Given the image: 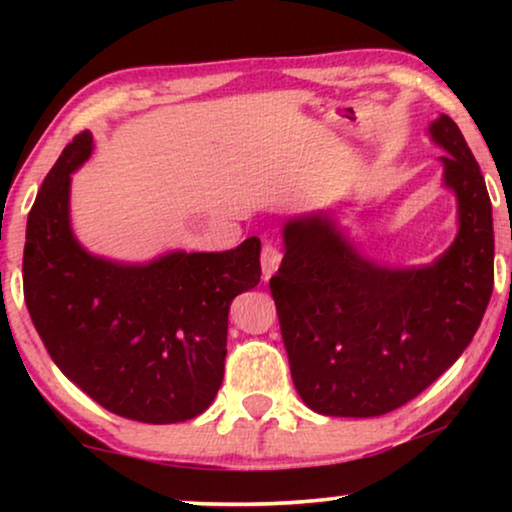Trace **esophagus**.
<instances>
[{"instance_id": "esophagus-1", "label": "esophagus", "mask_w": 512, "mask_h": 512, "mask_svg": "<svg viewBox=\"0 0 512 512\" xmlns=\"http://www.w3.org/2000/svg\"><path fill=\"white\" fill-rule=\"evenodd\" d=\"M279 263H282V251L275 242H265L263 249H261V268H263V279L268 282V279L275 275Z\"/></svg>"}]
</instances>
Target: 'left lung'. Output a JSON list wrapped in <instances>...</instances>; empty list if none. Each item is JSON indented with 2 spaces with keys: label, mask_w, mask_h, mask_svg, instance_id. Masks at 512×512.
<instances>
[{
  "label": "left lung",
  "mask_w": 512,
  "mask_h": 512,
  "mask_svg": "<svg viewBox=\"0 0 512 512\" xmlns=\"http://www.w3.org/2000/svg\"><path fill=\"white\" fill-rule=\"evenodd\" d=\"M459 233L433 265L370 263L328 216L284 226L270 279L298 394L328 417H377L436 382L478 331L494 289L492 202L478 160L450 116L431 123Z\"/></svg>",
  "instance_id": "1"
}]
</instances>
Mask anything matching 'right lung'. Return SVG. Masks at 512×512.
<instances>
[{
    "label": "right lung",
    "instance_id": "right-lung-1",
    "mask_svg": "<svg viewBox=\"0 0 512 512\" xmlns=\"http://www.w3.org/2000/svg\"><path fill=\"white\" fill-rule=\"evenodd\" d=\"M90 151L88 130L65 146L27 216V310L55 366L102 408L186 422L221 387L230 303L261 282V240L146 265L90 256L69 226V181Z\"/></svg>",
    "mask_w": 512,
    "mask_h": 512
}]
</instances>
